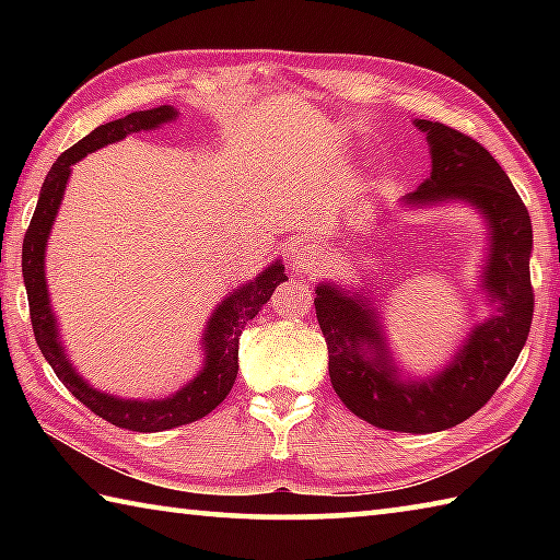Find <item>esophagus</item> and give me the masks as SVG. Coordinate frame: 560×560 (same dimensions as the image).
Segmentation results:
<instances>
[{"mask_svg":"<svg viewBox=\"0 0 560 560\" xmlns=\"http://www.w3.org/2000/svg\"><path fill=\"white\" fill-rule=\"evenodd\" d=\"M324 261H326V254L311 242H301L296 249H293V267H296L301 273L318 271Z\"/></svg>","mask_w":560,"mask_h":560,"instance_id":"34e87169","label":"esophagus"}]
</instances>
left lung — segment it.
Here are the masks:
<instances>
[{
	"label": "left lung",
	"mask_w": 560,
	"mask_h": 560,
	"mask_svg": "<svg viewBox=\"0 0 560 560\" xmlns=\"http://www.w3.org/2000/svg\"><path fill=\"white\" fill-rule=\"evenodd\" d=\"M428 136L432 173L400 205L410 210L459 202L487 226L479 291L489 318L474 324L447 363L430 375L397 365L385 320L365 289L320 281L316 316L328 346V375L350 412L373 428L428 434L450 430L485 407L524 348L534 318L528 210L487 148L444 122L415 118Z\"/></svg>",
	"instance_id": "obj_1"
}]
</instances>
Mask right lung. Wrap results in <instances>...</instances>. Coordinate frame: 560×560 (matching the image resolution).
Returning <instances> with one entry per match:
<instances>
[{"mask_svg":"<svg viewBox=\"0 0 560 560\" xmlns=\"http://www.w3.org/2000/svg\"><path fill=\"white\" fill-rule=\"evenodd\" d=\"M179 110L173 106H158L150 110H136L128 113L126 118L110 120L106 126H98L86 138L79 140L73 148L66 150L63 155L51 165L49 175H46L39 202H36V212L32 217L30 230L24 236L22 249V273L26 296H30V314L36 343L44 358L49 360L54 373L59 381L69 387V393L96 412L103 420L116 424V428H126L132 432H163L179 428V424H189L200 417L210 415L217 405H220L226 395H230L232 385L240 373V336L246 326L259 314L264 303L271 299L273 289L289 277L283 273L281 259H273L267 269L259 271L252 281L236 287L232 293L217 303V308L207 318L205 334H202V368L189 381L177 387L175 393L165 397H118L110 393H103L93 387L86 377L75 371L69 353L61 343L59 324H56L51 299H49V283H46V242L51 236V226L59 214V207L63 200L66 185H69L71 170L79 160L98 148H106L110 143H118L126 136L140 130H158L165 122L177 120Z\"/></svg>","mask_w":560,"mask_h":560,"instance_id":"obj_1","label":"right lung"}]
</instances>
